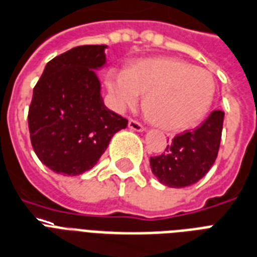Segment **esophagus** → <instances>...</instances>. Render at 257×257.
<instances>
[{"instance_id": "1", "label": "esophagus", "mask_w": 257, "mask_h": 257, "mask_svg": "<svg viewBox=\"0 0 257 257\" xmlns=\"http://www.w3.org/2000/svg\"><path fill=\"white\" fill-rule=\"evenodd\" d=\"M128 127H130L131 130H136V131H144L145 127L142 123H140L138 120H136V119H130L128 120Z\"/></svg>"}]
</instances>
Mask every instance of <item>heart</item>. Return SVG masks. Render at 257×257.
<instances>
[{"label":"heart","instance_id":"1","mask_svg":"<svg viewBox=\"0 0 257 257\" xmlns=\"http://www.w3.org/2000/svg\"><path fill=\"white\" fill-rule=\"evenodd\" d=\"M113 108L124 111L145 96L148 116L165 130H184L209 112L215 92L211 73L176 58H153L105 77Z\"/></svg>","mask_w":257,"mask_h":257}]
</instances>
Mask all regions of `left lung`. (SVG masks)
Instances as JSON below:
<instances>
[{"instance_id": "1", "label": "left lung", "mask_w": 257, "mask_h": 257, "mask_svg": "<svg viewBox=\"0 0 257 257\" xmlns=\"http://www.w3.org/2000/svg\"><path fill=\"white\" fill-rule=\"evenodd\" d=\"M225 113L215 109L194 130L177 134L163 154L150 157L154 176L164 186L181 188L199 181L217 158Z\"/></svg>"}]
</instances>
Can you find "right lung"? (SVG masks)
I'll return each mask as SVG.
<instances>
[{
    "label": "right lung",
    "mask_w": 257,
    "mask_h": 257,
    "mask_svg": "<svg viewBox=\"0 0 257 257\" xmlns=\"http://www.w3.org/2000/svg\"><path fill=\"white\" fill-rule=\"evenodd\" d=\"M105 48L77 46L53 58L35 85L28 109L31 144L54 172L76 176L89 171L128 123L104 105L92 70L105 63Z\"/></svg>",
    "instance_id": "1"
}]
</instances>
